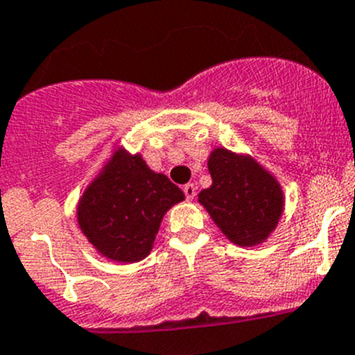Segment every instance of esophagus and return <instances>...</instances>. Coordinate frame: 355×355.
Returning <instances> with one entry per match:
<instances>
[{
    "label": "esophagus",
    "instance_id": "obj_1",
    "mask_svg": "<svg viewBox=\"0 0 355 355\" xmlns=\"http://www.w3.org/2000/svg\"><path fill=\"white\" fill-rule=\"evenodd\" d=\"M183 191H184V197H187L188 200H193L195 195H197V187H195L193 183H188L183 187Z\"/></svg>",
    "mask_w": 355,
    "mask_h": 355
}]
</instances>
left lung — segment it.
<instances>
[{
	"label": "left lung",
	"instance_id": "obj_1",
	"mask_svg": "<svg viewBox=\"0 0 355 355\" xmlns=\"http://www.w3.org/2000/svg\"><path fill=\"white\" fill-rule=\"evenodd\" d=\"M212 184L198 193L212 221L237 245L261 244L284 209L281 184L254 158L216 148L207 162Z\"/></svg>",
	"mask_w": 355,
	"mask_h": 355
}]
</instances>
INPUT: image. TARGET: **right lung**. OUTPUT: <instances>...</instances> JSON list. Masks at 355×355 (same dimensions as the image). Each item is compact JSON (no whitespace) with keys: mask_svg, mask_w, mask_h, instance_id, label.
<instances>
[{"mask_svg":"<svg viewBox=\"0 0 355 355\" xmlns=\"http://www.w3.org/2000/svg\"><path fill=\"white\" fill-rule=\"evenodd\" d=\"M184 193L151 171L141 155L118 148L83 191L76 216L90 244L111 261L146 258L165 212Z\"/></svg>","mask_w":355,"mask_h":355,"instance_id":"add662e5","label":"right lung"}]
</instances>
